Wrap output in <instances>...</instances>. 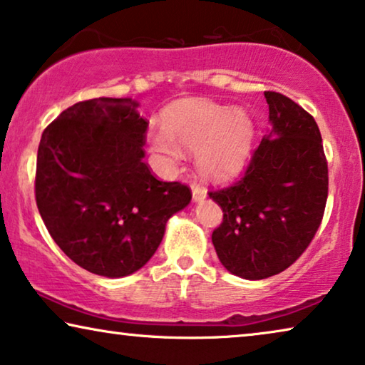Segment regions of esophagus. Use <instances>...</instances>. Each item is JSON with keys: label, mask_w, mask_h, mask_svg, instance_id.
<instances>
[{"label": "esophagus", "mask_w": 365, "mask_h": 365, "mask_svg": "<svg viewBox=\"0 0 365 365\" xmlns=\"http://www.w3.org/2000/svg\"><path fill=\"white\" fill-rule=\"evenodd\" d=\"M192 197L195 203H200L201 200L206 198V190L203 187H200L198 183H192Z\"/></svg>", "instance_id": "obj_1"}]
</instances>
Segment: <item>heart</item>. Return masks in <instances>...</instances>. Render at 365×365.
Masks as SVG:
<instances>
[{"mask_svg":"<svg viewBox=\"0 0 365 365\" xmlns=\"http://www.w3.org/2000/svg\"><path fill=\"white\" fill-rule=\"evenodd\" d=\"M252 118L242 108L213 101H180L164 116V128L148 133L149 149L165 167L183 159V149L197 152V164L206 177L227 180L247 164L254 148Z\"/></svg>","mask_w":365,"mask_h":365,"instance_id":"1","label":"heart"}]
</instances>
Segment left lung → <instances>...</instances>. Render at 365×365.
Returning a JSON list of instances; mask_svg holds the SVG:
<instances>
[{"instance_id": "left-lung-1", "label": "left lung", "mask_w": 365, "mask_h": 365, "mask_svg": "<svg viewBox=\"0 0 365 365\" xmlns=\"http://www.w3.org/2000/svg\"><path fill=\"white\" fill-rule=\"evenodd\" d=\"M272 129L254 150L242 180L210 198L222 210L211 241L227 272L246 280L277 275L300 257L322 225L328 164L313 116L265 91Z\"/></svg>"}]
</instances>
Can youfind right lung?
Segmentation results:
<instances>
[{
	"label": "right lung",
	"instance_id": "1",
	"mask_svg": "<svg viewBox=\"0 0 365 365\" xmlns=\"http://www.w3.org/2000/svg\"><path fill=\"white\" fill-rule=\"evenodd\" d=\"M133 98L75 103L42 133L36 201L58 247L91 274L119 279L143 269L190 188L160 182L144 159L148 121Z\"/></svg>",
	"mask_w": 365,
	"mask_h": 365
}]
</instances>
